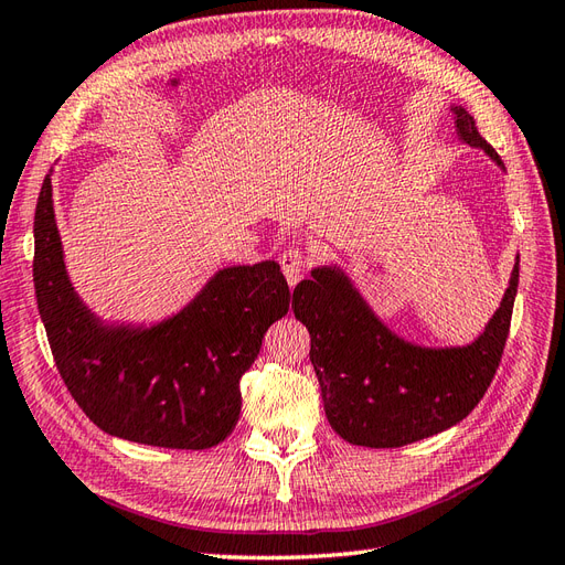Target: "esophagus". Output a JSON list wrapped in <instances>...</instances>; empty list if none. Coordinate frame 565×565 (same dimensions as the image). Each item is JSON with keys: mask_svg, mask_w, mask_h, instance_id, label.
Listing matches in <instances>:
<instances>
[{"mask_svg": "<svg viewBox=\"0 0 565 565\" xmlns=\"http://www.w3.org/2000/svg\"><path fill=\"white\" fill-rule=\"evenodd\" d=\"M279 265L288 286H296L302 279V271H306V257H302L300 250L288 248L286 253H281Z\"/></svg>", "mask_w": 565, "mask_h": 565, "instance_id": "34e87169", "label": "esophagus"}]
</instances>
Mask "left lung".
<instances>
[{
    "instance_id": "1",
    "label": "left lung",
    "mask_w": 565,
    "mask_h": 565,
    "mask_svg": "<svg viewBox=\"0 0 565 565\" xmlns=\"http://www.w3.org/2000/svg\"><path fill=\"white\" fill-rule=\"evenodd\" d=\"M458 138L503 169L462 107H451ZM518 265L484 331L466 345L429 349L388 329L339 265H320L294 288V315L310 331V360L327 420L341 439L396 448L468 417L489 388L509 339Z\"/></svg>"
}]
</instances>
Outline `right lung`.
<instances>
[{"label":"right lung","mask_w":565,"mask_h":565,"mask_svg":"<svg viewBox=\"0 0 565 565\" xmlns=\"http://www.w3.org/2000/svg\"><path fill=\"white\" fill-rule=\"evenodd\" d=\"M33 281L56 370L83 413L111 437L210 448L234 431L241 377L291 291L274 259L214 271L195 298L154 324L107 322L68 279L52 169L35 207Z\"/></svg>","instance_id":"obj_1"}]
</instances>
